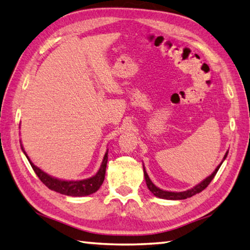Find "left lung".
Listing matches in <instances>:
<instances>
[{"mask_svg":"<svg viewBox=\"0 0 250 250\" xmlns=\"http://www.w3.org/2000/svg\"><path fill=\"white\" fill-rule=\"evenodd\" d=\"M227 155H228V152L226 153L225 157H223V160H222V162L220 163V165H219V166L216 168V170L213 171L209 177H207L205 180L202 181V182L200 183V185H197L196 187L192 188V189L188 190V191H183V192H168V191H164V190L159 189V188H157L156 186H154L153 182H152V181L150 180V178H149V176H147L146 171L145 167H144V174H145V179H146V186H147V188H149V190H150L152 193H153V194H154L155 196L160 197V198H164V200H186V198L191 197V196H193V195H195V194H197V193L202 192L204 189H206V188L208 187V185H209V183L211 182V180L213 179V178H215V176H216V174H217V171L219 170V168H220V166H221V164L223 163V161L226 160Z\"/></svg>","mask_w":250,"mask_h":250,"instance_id":"8db88e82","label":"left lung"}]
</instances>
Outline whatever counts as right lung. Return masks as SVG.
<instances>
[{
    "mask_svg": "<svg viewBox=\"0 0 250 250\" xmlns=\"http://www.w3.org/2000/svg\"><path fill=\"white\" fill-rule=\"evenodd\" d=\"M21 149H22V146H21ZM22 151L25 154L23 149ZM25 156H27V154H25ZM27 159L30 162V165H31L34 172L40 178V180L42 181L44 185L48 188V189L68 196H86V195L93 194V193H95L101 187V185H103V182L104 180V175H105L106 163H108V151L105 152L103 164H101L98 172L91 178H88V179L80 180V181H64V180L56 179V178H53L48 176L47 174H45L43 170H41L40 168L35 166L33 163L29 160L28 156Z\"/></svg>",
    "mask_w": 250,
    "mask_h": 250,
    "instance_id": "right-lung-1",
    "label": "right lung"
}]
</instances>
